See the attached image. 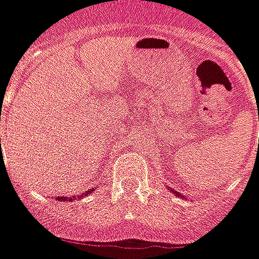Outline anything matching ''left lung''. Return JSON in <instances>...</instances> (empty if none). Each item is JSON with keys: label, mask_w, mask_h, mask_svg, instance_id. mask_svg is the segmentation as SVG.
<instances>
[{"label": "left lung", "mask_w": 259, "mask_h": 259, "mask_svg": "<svg viewBox=\"0 0 259 259\" xmlns=\"http://www.w3.org/2000/svg\"><path fill=\"white\" fill-rule=\"evenodd\" d=\"M170 190H171V192H173V193H174V194H177L178 197H182V198H185V197H184V196H182V194H181V193H177V190H174V189H173V188H170Z\"/></svg>", "instance_id": "left-lung-1"}]
</instances>
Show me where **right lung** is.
Returning <instances> with one entry per match:
<instances>
[{
  "instance_id": "add662e5",
  "label": "right lung",
  "mask_w": 259,
  "mask_h": 259,
  "mask_svg": "<svg viewBox=\"0 0 259 259\" xmlns=\"http://www.w3.org/2000/svg\"><path fill=\"white\" fill-rule=\"evenodd\" d=\"M93 192H94V189H90V190H88V192H85V193H81L79 196H74V197H69V196L62 197V196H58V200H59V201H63V202H71V201H74V200H81V198H83L89 193H93Z\"/></svg>"
}]
</instances>
